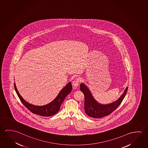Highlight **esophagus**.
I'll return each mask as SVG.
<instances>
[{"instance_id":"obj_1","label":"esophagus","mask_w":148,"mask_h":148,"mask_svg":"<svg viewBox=\"0 0 148 148\" xmlns=\"http://www.w3.org/2000/svg\"><path fill=\"white\" fill-rule=\"evenodd\" d=\"M80 80L79 78H77L75 79L74 80H73V82H72V85H73L74 87H78V86L79 84V82H80Z\"/></svg>"}]
</instances>
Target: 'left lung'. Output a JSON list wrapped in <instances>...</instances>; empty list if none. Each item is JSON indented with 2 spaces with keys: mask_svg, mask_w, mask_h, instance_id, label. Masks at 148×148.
I'll list each match as a JSON object with an SVG mask.
<instances>
[{
  "mask_svg": "<svg viewBox=\"0 0 148 148\" xmlns=\"http://www.w3.org/2000/svg\"><path fill=\"white\" fill-rule=\"evenodd\" d=\"M80 89L85 96V111L88 116L95 118H101L109 115L119 106L125 97L128 88L126 87L123 94L116 101L107 104H102L95 99L89 88L84 83L80 85Z\"/></svg>",
  "mask_w": 148,
  "mask_h": 148,
  "instance_id": "left-lung-1",
  "label": "left lung"
}]
</instances>
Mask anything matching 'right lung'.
<instances>
[{
    "mask_svg": "<svg viewBox=\"0 0 148 148\" xmlns=\"http://www.w3.org/2000/svg\"><path fill=\"white\" fill-rule=\"evenodd\" d=\"M14 86L15 91L16 92L18 97L25 106L26 107L27 109H29L32 113L43 116H51L57 113L60 109L61 105L62 104L66 97L71 93L72 89L71 82H69L68 84L61 90L58 95L57 96V97L53 99L52 102L43 106H36L31 104L28 102L26 101L19 93L15 82Z\"/></svg>",
    "mask_w": 148,
    "mask_h": 148,
    "instance_id": "right-lung-1",
    "label": "right lung"
}]
</instances>
